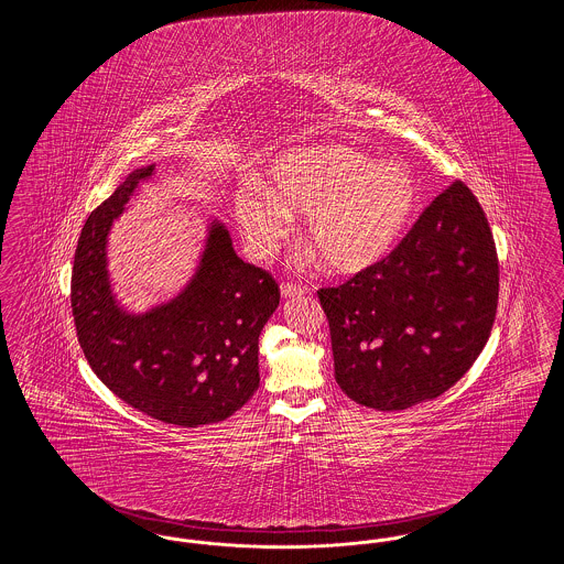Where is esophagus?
<instances>
[{"instance_id":"obj_1","label":"esophagus","mask_w":564,"mask_h":564,"mask_svg":"<svg viewBox=\"0 0 564 564\" xmlns=\"http://www.w3.org/2000/svg\"><path fill=\"white\" fill-rule=\"evenodd\" d=\"M281 295L283 297H302V295H306V288H300V285H294V283H281Z\"/></svg>"}]
</instances>
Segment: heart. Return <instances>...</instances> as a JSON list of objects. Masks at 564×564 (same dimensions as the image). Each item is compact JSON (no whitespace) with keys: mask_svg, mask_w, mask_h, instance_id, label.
<instances>
[{"mask_svg":"<svg viewBox=\"0 0 564 564\" xmlns=\"http://www.w3.org/2000/svg\"><path fill=\"white\" fill-rule=\"evenodd\" d=\"M416 207L419 186L403 164H375L347 145L288 152L270 164L269 188L245 180L235 194V217L256 256H272L292 214H306L304 239L338 274L382 262L408 232Z\"/></svg>","mask_w":564,"mask_h":564,"instance_id":"1","label":"heart"}]
</instances>
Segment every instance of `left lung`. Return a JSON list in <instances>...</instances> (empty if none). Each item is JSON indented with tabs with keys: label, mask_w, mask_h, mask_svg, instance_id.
<instances>
[{
	"label": "left lung",
	"mask_w": 564,
	"mask_h": 564,
	"mask_svg": "<svg viewBox=\"0 0 564 564\" xmlns=\"http://www.w3.org/2000/svg\"><path fill=\"white\" fill-rule=\"evenodd\" d=\"M317 295L352 402L405 410L442 395L474 366L497 313L499 260L478 198L453 182L382 262Z\"/></svg>",
	"instance_id": "1"
}]
</instances>
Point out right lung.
Listing matches in <instances>:
<instances>
[{"mask_svg": "<svg viewBox=\"0 0 564 564\" xmlns=\"http://www.w3.org/2000/svg\"><path fill=\"white\" fill-rule=\"evenodd\" d=\"M152 173L154 164L133 171L82 228L72 270L78 343L93 372L134 410L180 427L219 423L260 384L258 340L279 306V285L242 262L228 230L214 221L182 294L145 315L122 311L109 288V228Z\"/></svg>", "mask_w": 564, "mask_h": 564, "instance_id": "1", "label": "right lung"}]
</instances>
